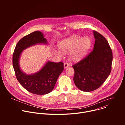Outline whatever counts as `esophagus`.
Masks as SVG:
<instances>
[{
	"label": "esophagus",
	"instance_id": "obj_1",
	"mask_svg": "<svg viewBox=\"0 0 125 125\" xmlns=\"http://www.w3.org/2000/svg\"><path fill=\"white\" fill-rule=\"evenodd\" d=\"M69 66V64L68 63H64V68H67Z\"/></svg>",
	"mask_w": 125,
	"mask_h": 125
}]
</instances>
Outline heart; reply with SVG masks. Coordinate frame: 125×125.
I'll use <instances>...</instances> for the list:
<instances>
[{
    "label": "heart",
    "mask_w": 125,
    "mask_h": 125,
    "mask_svg": "<svg viewBox=\"0 0 125 125\" xmlns=\"http://www.w3.org/2000/svg\"><path fill=\"white\" fill-rule=\"evenodd\" d=\"M91 39L88 37L73 36L62 41L58 46L63 52L66 53L71 51L70 59L74 61H78L86 54L91 48ZM56 52L59 56L61 55L59 51Z\"/></svg>",
    "instance_id": "b5f03b06"
}]
</instances>
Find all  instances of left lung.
<instances>
[{
	"instance_id": "8db88e82",
	"label": "left lung",
	"mask_w": 125,
	"mask_h": 125,
	"mask_svg": "<svg viewBox=\"0 0 125 125\" xmlns=\"http://www.w3.org/2000/svg\"><path fill=\"white\" fill-rule=\"evenodd\" d=\"M94 49L86 57L73 65L74 82L83 92H90L99 88L110 75L113 59L108 42L99 32L94 31Z\"/></svg>"
}]
</instances>
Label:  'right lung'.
<instances>
[{
  "label": "right lung",
  "instance_id": "1",
  "mask_svg": "<svg viewBox=\"0 0 125 125\" xmlns=\"http://www.w3.org/2000/svg\"><path fill=\"white\" fill-rule=\"evenodd\" d=\"M38 43H47L43 33L39 31H35L21 39L16 44L13 53V66L16 78L24 88L32 94L43 95L53 90L64 70V64L62 62L55 63L49 61L36 73L27 75L23 72L19 66L22 52L28 47Z\"/></svg>",
  "mask_w": 125,
  "mask_h": 125
}]
</instances>
